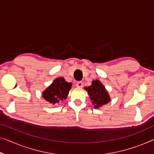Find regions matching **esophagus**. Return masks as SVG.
Masks as SVG:
<instances>
[{
	"label": "esophagus",
	"instance_id": "esophagus-1",
	"mask_svg": "<svg viewBox=\"0 0 154 154\" xmlns=\"http://www.w3.org/2000/svg\"><path fill=\"white\" fill-rule=\"evenodd\" d=\"M76 86L78 87V88H82L84 86V84L82 82H79L76 84Z\"/></svg>",
	"mask_w": 154,
	"mask_h": 154
}]
</instances>
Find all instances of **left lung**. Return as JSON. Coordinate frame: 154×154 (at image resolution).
Instances as JSON below:
<instances>
[{
  "label": "left lung",
  "instance_id": "obj_1",
  "mask_svg": "<svg viewBox=\"0 0 154 154\" xmlns=\"http://www.w3.org/2000/svg\"><path fill=\"white\" fill-rule=\"evenodd\" d=\"M84 88L95 109H99L111 101V97L106 88L98 79L93 80L91 86L85 87Z\"/></svg>",
  "mask_w": 154,
  "mask_h": 154
}]
</instances>
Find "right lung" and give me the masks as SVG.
<instances>
[{
	"mask_svg": "<svg viewBox=\"0 0 154 154\" xmlns=\"http://www.w3.org/2000/svg\"><path fill=\"white\" fill-rule=\"evenodd\" d=\"M72 87L71 82H67L63 77L55 79L44 91L42 95L43 99L52 105L61 102L67 98Z\"/></svg>",
	"mask_w": 154,
	"mask_h": 154,
	"instance_id": "obj_1",
	"label": "right lung"
}]
</instances>
